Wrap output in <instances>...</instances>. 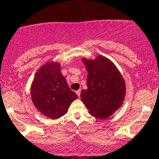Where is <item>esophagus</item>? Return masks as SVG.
<instances>
[{"label":"esophagus","mask_w":159,"mask_h":159,"mask_svg":"<svg viewBox=\"0 0 159 159\" xmlns=\"http://www.w3.org/2000/svg\"><path fill=\"white\" fill-rule=\"evenodd\" d=\"M76 93L78 96V98H80V95H81V90H78V91H76Z\"/></svg>","instance_id":"34e87169"}]
</instances>
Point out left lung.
<instances>
[{
  "label": "left lung",
  "instance_id": "8db88e82",
  "mask_svg": "<svg viewBox=\"0 0 159 159\" xmlns=\"http://www.w3.org/2000/svg\"><path fill=\"white\" fill-rule=\"evenodd\" d=\"M82 61L88 74V89L81 91V101L90 114L98 119H106L124 100L123 78L113 63L103 56H98L94 61L85 58Z\"/></svg>",
  "mask_w": 159,
  "mask_h": 159
}]
</instances>
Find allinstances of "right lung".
I'll use <instances>...</instances> for the list:
<instances>
[{"label": "right lung", "instance_id": "right-lung-1", "mask_svg": "<svg viewBox=\"0 0 159 159\" xmlns=\"http://www.w3.org/2000/svg\"><path fill=\"white\" fill-rule=\"evenodd\" d=\"M31 96L36 107L51 119L66 114L71 102L78 98L60 71V66L56 62L47 63L36 72Z\"/></svg>", "mask_w": 159, "mask_h": 159}]
</instances>
